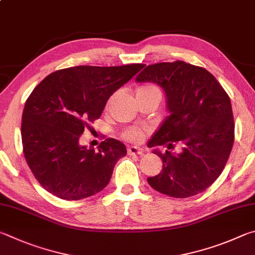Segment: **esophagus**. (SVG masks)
<instances>
[{"mask_svg": "<svg viewBox=\"0 0 255 255\" xmlns=\"http://www.w3.org/2000/svg\"><path fill=\"white\" fill-rule=\"evenodd\" d=\"M144 152V150L140 148V146H134L131 145L128 148V154H142Z\"/></svg>", "mask_w": 255, "mask_h": 255, "instance_id": "1", "label": "esophagus"}]
</instances>
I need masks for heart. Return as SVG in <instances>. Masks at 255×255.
<instances>
[{"mask_svg": "<svg viewBox=\"0 0 255 255\" xmlns=\"http://www.w3.org/2000/svg\"><path fill=\"white\" fill-rule=\"evenodd\" d=\"M134 94H135V98L144 97L148 95H159L160 96L159 89L152 84L141 85V86H139L135 89ZM142 136H143V131H142L141 128H135L125 131L123 134V137L125 140L131 141V142H139L142 140Z\"/></svg>", "mask_w": 255, "mask_h": 255, "instance_id": "heart-1", "label": "heart"}]
</instances>
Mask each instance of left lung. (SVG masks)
<instances>
[{"label": "left lung", "instance_id": "8db88e82", "mask_svg": "<svg viewBox=\"0 0 255 255\" xmlns=\"http://www.w3.org/2000/svg\"><path fill=\"white\" fill-rule=\"evenodd\" d=\"M136 82L161 86L171 113L149 148H182L179 154L154 151L163 164L159 175L148 178L149 185L175 198L203 193L220 177L234 143L233 112L225 89L208 70L180 60L146 66Z\"/></svg>", "mask_w": 255, "mask_h": 255}]
</instances>
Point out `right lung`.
Instances as JSON below:
<instances>
[{
	"label": "right lung",
	"mask_w": 255,
	"mask_h": 255,
	"mask_svg": "<svg viewBox=\"0 0 255 255\" xmlns=\"http://www.w3.org/2000/svg\"><path fill=\"white\" fill-rule=\"evenodd\" d=\"M143 66L70 67L51 73L34 87L22 113V145L26 163L47 191L79 200L107 186L127 148L109 137L98 150L87 149L79 139L100 119L113 93Z\"/></svg>",
	"instance_id": "1"
}]
</instances>
